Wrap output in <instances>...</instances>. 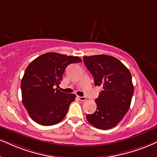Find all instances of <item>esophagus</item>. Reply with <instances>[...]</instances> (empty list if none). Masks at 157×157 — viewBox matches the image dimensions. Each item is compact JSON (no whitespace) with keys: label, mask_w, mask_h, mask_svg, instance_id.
<instances>
[{"label":"esophagus","mask_w":157,"mask_h":157,"mask_svg":"<svg viewBox=\"0 0 157 157\" xmlns=\"http://www.w3.org/2000/svg\"><path fill=\"white\" fill-rule=\"evenodd\" d=\"M77 98L79 99V100L81 101H86L87 98L85 96H77Z\"/></svg>","instance_id":"1"}]
</instances>
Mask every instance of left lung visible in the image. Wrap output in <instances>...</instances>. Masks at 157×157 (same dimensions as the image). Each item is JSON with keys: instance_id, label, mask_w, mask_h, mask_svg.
I'll return each mask as SVG.
<instances>
[{"instance_id": "8db88e82", "label": "left lung", "mask_w": 157, "mask_h": 157, "mask_svg": "<svg viewBox=\"0 0 157 157\" xmlns=\"http://www.w3.org/2000/svg\"><path fill=\"white\" fill-rule=\"evenodd\" d=\"M96 86L102 90L95 101L97 109L87 120L95 128L109 130L122 120L131 104L134 87L129 69L120 60L108 55L83 57Z\"/></svg>"}]
</instances>
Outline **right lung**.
Wrapping results in <instances>:
<instances>
[{
	"mask_svg": "<svg viewBox=\"0 0 157 157\" xmlns=\"http://www.w3.org/2000/svg\"><path fill=\"white\" fill-rule=\"evenodd\" d=\"M78 56L50 52L40 56L27 66L21 82L22 103L29 117L41 125H53L66 116L75 95L59 87L65 69L81 62Z\"/></svg>",
	"mask_w": 157,
	"mask_h": 157,
	"instance_id": "add662e5",
	"label": "right lung"
}]
</instances>
